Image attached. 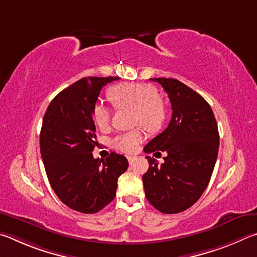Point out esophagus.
I'll return each instance as SVG.
<instances>
[{
  "label": "esophagus",
  "mask_w": 257,
  "mask_h": 257,
  "mask_svg": "<svg viewBox=\"0 0 257 257\" xmlns=\"http://www.w3.org/2000/svg\"><path fill=\"white\" fill-rule=\"evenodd\" d=\"M127 160H128V163L132 165L133 161L136 160V157H134V156H127Z\"/></svg>",
  "instance_id": "34e87169"
}]
</instances>
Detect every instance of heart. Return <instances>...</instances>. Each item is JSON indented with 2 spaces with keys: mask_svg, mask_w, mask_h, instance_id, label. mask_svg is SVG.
<instances>
[{
  "mask_svg": "<svg viewBox=\"0 0 257 257\" xmlns=\"http://www.w3.org/2000/svg\"><path fill=\"white\" fill-rule=\"evenodd\" d=\"M108 98L114 107L121 109H132L131 120L133 125H141L149 132H155L163 126L167 116V103L165 98L157 92L154 85L141 82H124L116 84L108 90ZM92 117L101 131L109 127L111 109L98 103L93 107ZM143 140L140 128L120 133L112 140V145L126 154L134 152Z\"/></svg>",
  "mask_w": 257,
  "mask_h": 257,
  "instance_id": "1",
  "label": "heart"
}]
</instances>
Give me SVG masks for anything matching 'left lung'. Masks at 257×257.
<instances>
[{"instance_id":"obj_1","label":"left lung","mask_w":257,"mask_h":257,"mask_svg":"<svg viewBox=\"0 0 257 257\" xmlns=\"http://www.w3.org/2000/svg\"><path fill=\"white\" fill-rule=\"evenodd\" d=\"M168 93L173 115L167 128L145 147L166 151L165 163L146 157L149 169L142 181L148 201L166 214L179 213L195 203L210 182L219 150V132L205 99L176 79L152 78Z\"/></svg>"}]
</instances>
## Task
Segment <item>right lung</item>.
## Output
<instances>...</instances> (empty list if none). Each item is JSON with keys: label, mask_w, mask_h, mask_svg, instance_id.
Masks as SVG:
<instances>
[{"label": "right lung", "mask_w": 257, "mask_h": 257, "mask_svg": "<svg viewBox=\"0 0 257 257\" xmlns=\"http://www.w3.org/2000/svg\"><path fill=\"white\" fill-rule=\"evenodd\" d=\"M117 76H89L62 90L44 115L40 154L49 184L58 199L81 213H97L114 200L117 181L128 167L124 156L111 152L94 159L98 146L92 110L103 85Z\"/></svg>", "instance_id": "add662e5"}]
</instances>
